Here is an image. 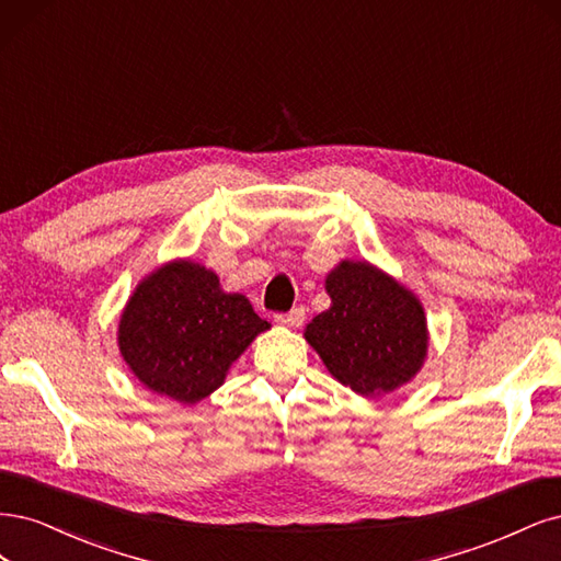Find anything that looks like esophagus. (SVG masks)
Wrapping results in <instances>:
<instances>
[{
	"label": "esophagus",
	"instance_id": "esophagus-1",
	"mask_svg": "<svg viewBox=\"0 0 561 561\" xmlns=\"http://www.w3.org/2000/svg\"><path fill=\"white\" fill-rule=\"evenodd\" d=\"M275 321L282 323V327H286V329H298L305 321V307L298 305L291 312H279V314H275Z\"/></svg>",
	"mask_w": 561,
	"mask_h": 561
}]
</instances>
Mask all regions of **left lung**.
Returning a JSON list of instances; mask_svg holds the SVG:
<instances>
[{"label":"left lung","instance_id":"8db88e82","mask_svg":"<svg viewBox=\"0 0 561 561\" xmlns=\"http://www.w3.org/2000/svg\"><path fill=\"white\" fill-rule=\"evenodd\" d=\"M331 307L305 337L331 375L360 396L399 389L426 356V317L408 288L368 263L342 261L327 277Z\"/></svg>","mask_w":561,"mask_h":561}]
</instances>
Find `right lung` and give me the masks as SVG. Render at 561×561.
I'll return each mask as SVG.
<instances>
[{
	"mask_svg": "<svg viewBox=\"0 0 561 561\" xmlns=\"http://www.w3.org/2000/svg\"><path fill=\"white\" fill-rule=\"evenodd\" d=\"M267 329L240 294H224L211 270L176 261L144 279L121 317L125 364L151 391L197 403Z\"/></svg>",
	"mask_w": 561,
	"mask_h": 561,
	"instance_id": "obj_1",
	"label": "right lung"
}]
</instances>
